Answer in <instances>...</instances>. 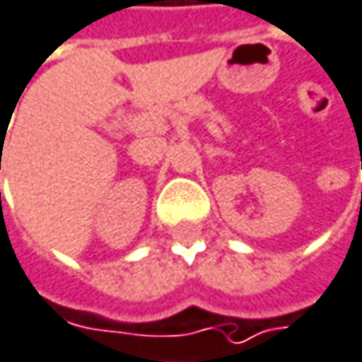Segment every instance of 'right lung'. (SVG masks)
Listing matches in <instances>:
<instances>
[{
    "mask_svg": "<svg viewBox=\"0 0 362 362\" xmlns=\"http://www.w3.org/2000/svg\"><path fill=\"white\" fill-rule=\"evenodd\" d=\"M0 168H1V166H0Z\"/></svg>",
    "mask_w": 362,
    "mask_h": 362,
    "instance_id": "right-lung-1",
    "label": "right lung"
}]
</instances>
